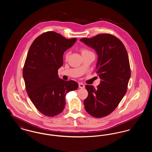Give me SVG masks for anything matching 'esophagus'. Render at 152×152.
Returning <instances> with one entry per match:
<instances>
[{"label": "esophagus", "mask_w": 152, "mask_h": 152, "mask_svg": "<svg viewBox=\"0 0 152 152\" xmlns=\"http://www.w3.org/2000/svg\"><path fill=\"white\" fill-rule=\"evenodd\" d=\"M79 87L80 88H84L85 86L82 83H79Z\"/></svg>", "instance_id": "34e87169"}]
</instances>
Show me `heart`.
Here are the masks:
<instances>
[{"instance_id": "1", "label": "heart", "mask_w": 152, "mask_h": 152, "mask_svg": "<svg viewBox=\"0 0 152 152\" xmlns=\"http://www.w3.org/2000/svg\"><path fill=\"white\" fill-rule=\"evenodd\" d=\"M80 51H81V54H82V55H84V54H86V53H88L91 52V51H89L88 50L86 49V48H81ZM69 51L66 52L65 53V58H68V57L69 56Z\"/></svg>"}]
</instances>
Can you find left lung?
I'll list each match as a JSON object with an SVG mask.
<instances>
[{
	"label": "left lung",
	"instance_id": "1",
	"mask_svg": "<svg viewBox=\"0 0 152 152\" xmlns=\"http://www.w3.org/2000/svg\"><path fill=\"white\" fill-rule=\"evenodd\" d=\"M80 40L96 52V72L101 79L96 89L86 86L88 96L84 101L85 109L94 117L108 116L118 106L128 89L130 68L127 51L122 42L111 34H101Z\"/></svg>",
	"mask_w": 152,
	"mask_h": 152
}]
</instances>
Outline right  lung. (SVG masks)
I'll return each instance as SVG.
<instances>
[{
  "label": "right lung",
  "mask_w": 152,
  "mask_h": 152,
  "mask_svg": "<svg viewBox=\"0 0 152 152\" xmlns=\"http://www.w3.org/2000/svg\"><path fill=\"white\" fill-rule=\"evenodd\" d=\"M76 40L48 31L36 37L29 48L23 76L31 101L45 116L53 117L62 112L66 94L79 87L77 82L60 79L58 74L63 64L64 52Z\"/></svg>",
  "instance_id": "add662e5"
}]
</instances>
